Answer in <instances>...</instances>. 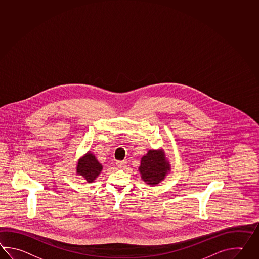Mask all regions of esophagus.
I'll use <instances>...</instances> for the list:
<instances>
[{
  "label": "esophagus",
  "instance_id": "esophagus-1",
  "mask_svg": "<svg viewBox=\"0 0 259 259\" xmlns=\"http://www.w3.org/2000/svg\"><path fill=\"white\" fill-rule=\"evenodd\" d=\"M116 165L118 166V168L123 169L125 167V162L124 161H117Z\"/></svg>",
  "mask_w": 259,
  "mask_h": 259
}]
</instances>
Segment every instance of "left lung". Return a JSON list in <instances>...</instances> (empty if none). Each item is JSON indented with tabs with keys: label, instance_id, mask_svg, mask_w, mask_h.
<instances>
[{
	"label": "left lung",
	"instance_id": "obj_1",
	"mask_svg": "<svg viewBox=\"0 0 259 259\" xmlns=\"http://www.w3.org/2000/svg\"><path fill=\"white\" fill-rule=\"evenodd\" d=\"M138 170L147 185H157L163 181L170 170V164L163 148L149 149L141 158Z\"/></svg>",
	"mask_w": 259,
	"mask_h": 259
}]
</instances>
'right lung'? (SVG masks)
Segmentation results:
<instances>
[{
  "mask_svg": "<svg viewBox=\"0 0 259 259\" xmlns=\"http://www.w3.org/2000/svg\"><path fill=\"white\" fill-rule=\"evenodd\" d=\"M103 169L102 164L97 159L95 155L88 151L83 157L78 159L76 163V175L84 178L89 184L93 183Z\"/></svg>",
  "mask_w": 259,
  "mask_h": 259,
  "instance_id": "1",
  "label": "right lung"
}]
</instances>
